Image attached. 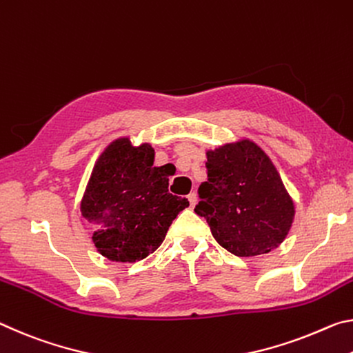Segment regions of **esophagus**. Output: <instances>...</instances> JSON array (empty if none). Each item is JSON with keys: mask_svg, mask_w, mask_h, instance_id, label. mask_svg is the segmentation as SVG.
<instances>
[{"mask_svg": "<svg viewBox=\"0 0 353 353\" xmlns=\"http://www.w3.org/2000/svg\"><path fill=\"white\" fill-rule=\"evenodd\" d=\"M188 200H189L190 208H194L195 205H197V195H195L194 192H190V194L188 195Z\"/></svg>", "mask_w": 353, "mask_h": 353, "instance_id": "obj_1", "label": "esophagus"}]
</instances>
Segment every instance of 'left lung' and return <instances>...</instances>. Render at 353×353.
<instances>
[{
    "instance_id": "obj_1",
    "label": "left lung",
    "mask_w": 353,
    "mask_h": 353,
    "mask_svg": "<svg viewBox=\"0 0 353 353\" xmlns=\"http://www.w3.org/2000/svg\"><path fill=\"white\" fill-rule=\"evenodd\" d=\"M206 156L208 181L199 188L194 211L206 219L214 239L236 256L279 247L296 211L269 156L247 139Z\"/></svg>"
}]
</instances>
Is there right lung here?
<instances>
[{"label":"right lung","mask_w":353,"mask_h":353,"mask_svg":"<svg viewBox=\"0 0 353 353\" xmlns=\"http://www.w3.org/2000/svg\"><path fill=\"white\" fill-rule=\"evenodd\" d=\"M148 143L117 139L98 158L81 201L97 250L111 261L134 263L153 253L188 199L169 192L170 170L153 167Z\"/></svg>","instance_id":"obj_1"}]
</instances>
